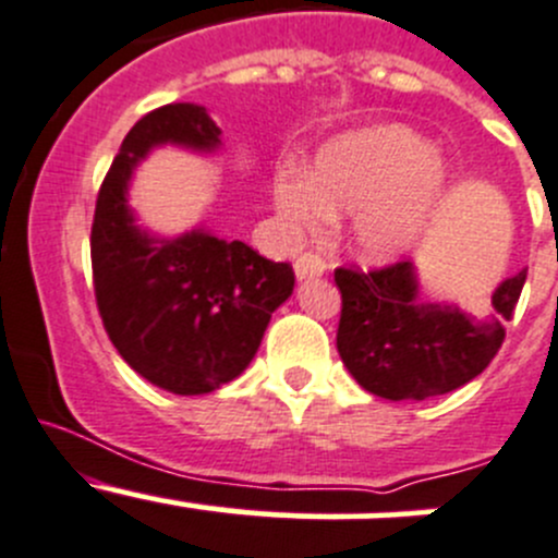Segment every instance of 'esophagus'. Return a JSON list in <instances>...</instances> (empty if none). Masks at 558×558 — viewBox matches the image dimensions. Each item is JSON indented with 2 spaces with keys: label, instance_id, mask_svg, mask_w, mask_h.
Wrapping results in <instances>:
<instances>
[{
  "label": "esophagus",
  "instance_id": "esophagus-1",
  "mask_svg": "<svg viewBox=\"0 0 558 558\" xmlns=\"http://www.w3.org/2000/svg\"><path fill=\"white\" fill-rule=\"evenodd\" d=\"M325 260L314 252H303L301 257H295V277L298 279H312V277H323L325 274Z\"/></svg>",
  "mask_w": 558,
  "mask_h": 558
}]
</instances>
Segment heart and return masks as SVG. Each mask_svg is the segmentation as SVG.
Segmentation results:
<instances>
[{"label":"heart","mask_w":558,"mask_h":558,"mask_svg":"<svg viewBox=\"0 0 558 558\" xmlns=\"http://www.w3.org/2000/svg\"><path fill=\"white\" fill-rule=\"evenodd\" d=\"M445 186L432 143L404 124L344 132L317 151L312 173L281 168L274 197L281 217L314 230L330 211H355L352 246L366 260H390L415 241Z\"/></svg>","instance_id":"obj_1"}]
</instances>
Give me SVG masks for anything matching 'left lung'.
<instances>
[{"label":"left lung","instance_id":"left-lung-1","mask_svg":"<svg viewBox=\"0 0 558 558\" xmlns=\"http://www.w3.org/2000/svg\"><path fill=\"white\" fill-rule=\"evenodd\" d=\"M333 281L341 292L336 347L352 377L383 399L423 401L461 388L494 361L526 274L494 292L488 317L417 301L407 260L372 271L339 266Z\"/></svg>","mask_w":558,"mask_h":558}]
</instances>
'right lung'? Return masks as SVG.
<instances>
[{
  "mask_svg": "<svg viewBox=\"0 0 558 558\" xmlns=\"http://www.w3.org/2000/svg\"><path fill=\"white\" fill-rule=\"evenodd\" d=\"M157 143L208 151L219 146V126L203 105L170 102L126 132L94 206V298L105 333L141 377L170 393L201 396L250 366L295 274L244 241L203 230L175 241L141 233L124 192L135 162Z\"/></svg>",
  "mask_w": 558,
  "mask_h": 558,
  "instance_id": "obj_1",
  "label": "right lung"
}]
</instances>
